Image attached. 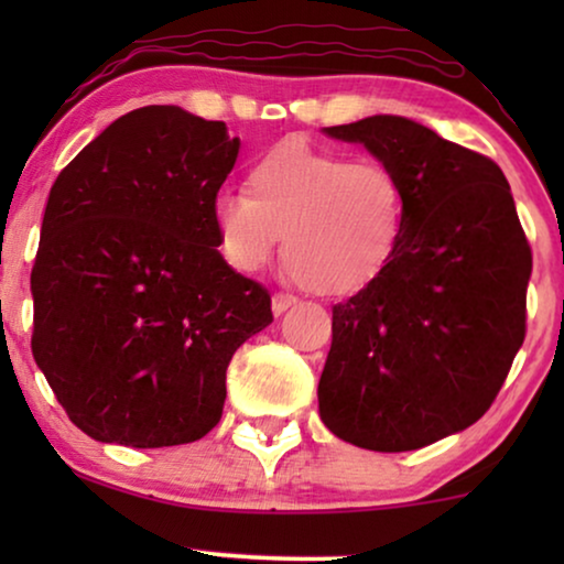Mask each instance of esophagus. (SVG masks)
<instances>
[{"label": "esophagus", "instance_id": "obj_1", "mask_svg": "<svg viewBox=\"0 0 564 564\" xmlns=\"http://www.w3.org/2000/svg\"><path fill=\"white\" fill-rule=\"evenodd\" d=\"M295 303H297L295 295H284V292H274V295H272L274 315H282L284 311H288V307H292Z\"/></svg>", "mask_w": 564, "mask_h": 564}]
</instances>
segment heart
I'll list each match as a JSON object with an SVG mask.
<instances>
[{"label":"heart","mask_w":564,"mask_h":564,"mask_svg":"<svg viewBox=\"0 0 564 564\" xmlns=\"http://www.w3.org/2000/svg\"><path fill=\"white\" fill-rule=\"evenodd\" d=\"M213 223L226 261L259 272L284 234L288 272L318 295L372 284L403 243L408 195L382 161L284 141L253 161L246 192H223Z\"/></svg>","instance_id":"b5f03b06"}]
</instances>
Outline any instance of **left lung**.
<instances>
[{"mask_svg": "<svg viewBox=\"0 0 564 564\" xmlns=\"http://www.w3.org/2000/svg\"><path fill=\"white\" fill-rule=\"evenodd\" d=\"M403 182L390 267L334 305L321 421L372 452H411L482 419L527 336L531 246L496 161L398 115L326 128Z\"/></svg>", "mask_w": 564, "mask_h": 564, "instance_id": "8db88e82", "label": "left lung"}]
</instances>
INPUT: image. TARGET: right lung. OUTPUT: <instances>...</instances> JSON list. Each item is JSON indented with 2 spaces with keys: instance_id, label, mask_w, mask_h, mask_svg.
<instances>
[{
  "instance_id": "add662e5",
  "label": "right lung",
  "mask_w": 564,
  "mask_h": 564,
  "mask_svg": "<svg viewBox=\"0 0 564 564\" xmlns=\"http://www.w3.org/2000/svg\"><path fill=\"white\" fill-rule=\"evenodd\" d=\"M226 122L149 105L53 182L30 288L33 357L74 426L156 449L203 438L226 369L274 321L218 251L213 203L238 156Z\"/></svg>"
}]
</instances>
